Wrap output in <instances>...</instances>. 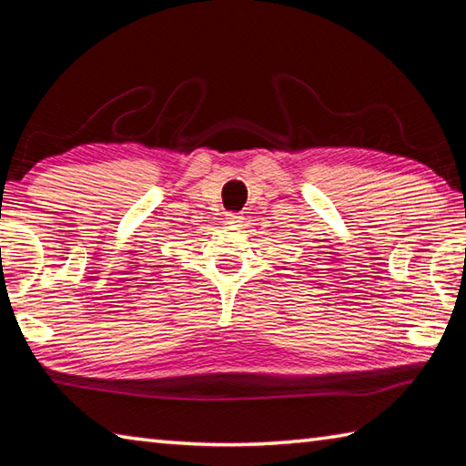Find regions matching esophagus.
<instances>
[{
  "label": "esophagus",
  "instance_id": "1",
  "mask_svg": "<svg viewBox=\"0 0 466 466\" xmlns=\"http://www.w3.org/2000/svg\"><path fill=\"white\" fill-rule=\"evenodd\" d=\"M242 220H244L242 214H236V212L226 214V224H228V226H240Z\"/></svg>",
  "mask_w": 466,
  "mask_h": 466
}]
</instances>
